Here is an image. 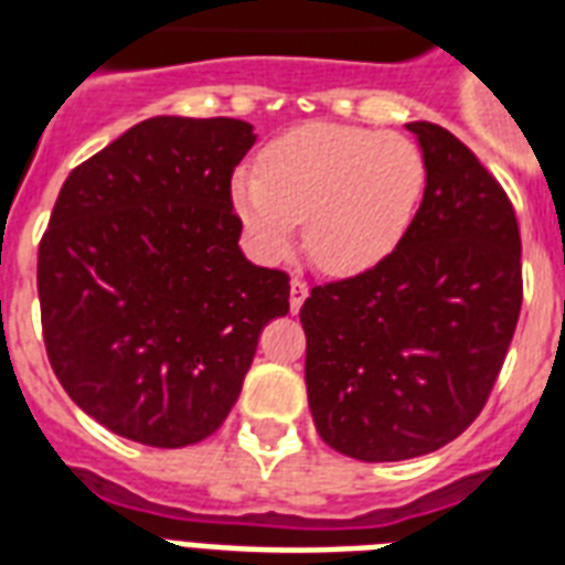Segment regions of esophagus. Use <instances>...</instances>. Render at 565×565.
Instances as JSON below:
<instances>
[{"mask_svg": "<svg viewBox=\"0 0 565 565\" xmlns=\"http://www.w3.org/2000/svg\"><path fill=\"white\" fill-rule=\"evenodd\" d=\"M309 297V286H306L303 277H295L291 279V297H288V303H291V312H297L303 300Z\"/></svg>", "mask_w": 565, "mask_h": 565, "instance_id": "obj_1", "label": "esophagus"}]
</instances>
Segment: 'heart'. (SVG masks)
I'll return each instance as SVG.
<instances>
[{"mask_svg": "<svg viewBox=\"0 0 565 565\" xmlns=\"http://www.w3.org/2000/svg\"><path fill=\"white\" fill-rule=\"evenodd\" d=\"M424 185L427 164L406 135L309 124L265 147L262 173H235L233 203L268 256H286L297 221H306L309 259L332 277H351L397 250Z\"/></svg>", "mask_w": 565, "mask_h": 565, "instance_id": "b5f03b06", "label": "heart"}]
</instances>
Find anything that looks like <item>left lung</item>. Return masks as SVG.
<instances>
[{"label": "left lung", "mask_w": 565, "mask_h": 565, "mask_svg": "<svg viewBox=\"0 0 565 565\" xmlns=\"http://www.w3.org/2000/svg\"><path fill=\"white\" fill-rule=\"evenodd\" d=\"M424 200L392 256L312 286L300 306L306 392L332 450L413 460L457 439L487 406L522 312L513 203L466 143L409 124Z\"/></svg>", "instance_id": "obj_1"}]
</instances>
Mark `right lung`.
I'll return each mask as SVG.
<instances>
[{"instance_id":"add662e5","label":"right lung","mask_w":565,"mask_h":565,"mask_svg":"<svg viewBox=\"0 0 565 565\" xmlns=\"http://www.w3.org/2000/svg\"><path fill=\"white\" fill-rule=\"evenodd\" d=\"M256 141L233 117H150L70 170L38 247L55 377L124 439L185 448L242 395L288 274L238 250L233 173Z\"/></svg>"}]
</instances>
